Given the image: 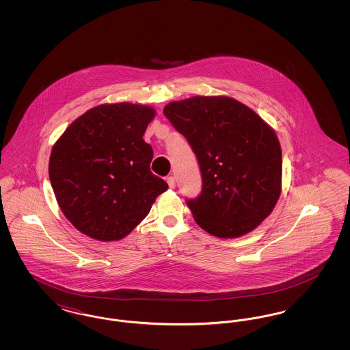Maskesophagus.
<instances>
[{
    "mask_svg": "<svg viewBox=\"0 0 350 350\" xmlns=\"http://www.w3.org/2000/svg\"><path fill=\"white\" fill-rule=\"evenodd\" d=\"M167 183L170 189H174V187H176V180H174V177H173V176H169V177H167Z\"/></svg>",
    "mask_w": 350,
    "mask_h": 350,
    "instance_id": "34e87169",
    "label": "esophagus"
}]
</instances>
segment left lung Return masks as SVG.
<instances>
[{
	"label": "left lung",
	"mask_w": 350,
	"mask_h": 350,
	"mask_svg": "<svg viewBox=\"0 0 350 350\" xmlns=\"http://www.w3.org/2000/svg\"><path fill=\"white\" fill-rule=\"evenodd\" d=\"M164 116L187 139L203 187L187 200L206 232L234 239L269 217L282 190V150L275 131L247 105L227 96L169 102Z\"/></svg>",
	"instance_id": "left-lung-1"
}]
</instances>
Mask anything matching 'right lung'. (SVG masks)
<instances>
[{"mask_svg":"<svg viewBox=\"0 0 350 350\" xmlns=\"http://www.w3.org/2000/svg\"><path fill=\"white\" fill-rule=\"evenodd\" d=\"M152 106L102 103L75 119L51 150L49 174L60 210L80 232L100 240L126 237L148 215L167 183L150 172L153 150L143 139Z\"/></svg>","mask_w":350,"mask_h":350,"instance_id":"1","label":"right lung"}]
</instances>
